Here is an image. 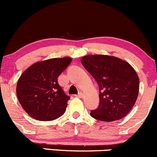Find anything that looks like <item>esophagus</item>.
<instances>
[{"instance_id": "1", "label": "esophagus", "mask_w": 157, "mask_h": 157, "mask_svg": "<svg viewBox=\"0 0 157 157\" xmlns=\"http://www.w3.org/2000/svg\"><path fill=\"white\" fill-rule=\"evenodd\" d=\"M83 92H82V91H80V92H79L78 93V94H77V97H78V98H82V97H83Z\"/></svg>"}]
</instances>
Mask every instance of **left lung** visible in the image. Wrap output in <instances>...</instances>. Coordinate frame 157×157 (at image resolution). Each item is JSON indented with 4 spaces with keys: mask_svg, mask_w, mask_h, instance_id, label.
<instances>
[{
    "mask_svg": "<svg viewBox=\"0 0 157 157\" xmlns=\"http://www.w3.org/2000/svg\"><path fill=\"white\" fill-rule=\"evenodd\" d=\"M82 64L99 87V106L91 111L101 121L120 120L133 108L139 93V77L124 60L108 55H88Z\"/></svg>",
    "mask_w": 157,
    "mask_h": 157,
    "instance_id": "left-lung-1",
    "label": "left lung"
}]
</instances>
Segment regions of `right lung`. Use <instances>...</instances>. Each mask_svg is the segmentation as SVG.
<instances>
[{
	"mask_svg": "<svg viewBox=\"0 0 157 157\" xmlns=\"http://www.w3.org/2000/svg\"><path fill=\"white\" fill-rule=\"evenodd\" d=\"M72 58H53L37 62L26 69L17 84V95L24 111L38 121L61 117L69 96L58 83V77L70 64Z\"/></svg>",
	"mask_w": 157,
	"mask_h": 157,
	"instance_id": "1",
	"label": "right lung"
}]
</instances>
